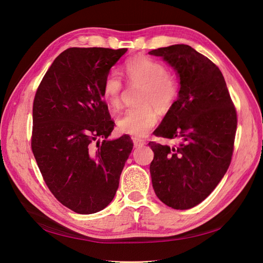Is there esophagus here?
<instances>
[{"instance_id":"obj_1","label":"esophagus","mask_w":263,"mask_h":263,"mask_svg":"<svg viewBox=\"0 0 263 263\" xmlns=\"http://www.w3.org/2000/svg\"><path fill=\"white\" fill-rule=\"evenodd\" d=\"M133 141V144H134V147H142L146 144L145 140H142V139H137V137H133L132 139Z\"/></svg>"}]
</instances>
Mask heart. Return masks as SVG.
<instances>
[{
  "label": "heart",
  "instance_id": "b5f03b06",
  "mask_svg": "<svg viewBox=\"0 0 263 263\" xmlns=\"http://www.w3.org/2000/svg\"><path fill=\"white\" fill-rule=\"evenodd\" d=\"M123 72L132 85H141L137 95V102L118 119L120 132L133 136H145L153 129L159 119L154 104L161 110L170 109L178 97V83L167 72L162 63L147 57H136L128 60L123 65ZM122 82L120 78L110 72L102 85V98L112 108L121 106Z\"/></svg>",
  "mask_w": 263,
  "mask_h": 263
}]
</instances>
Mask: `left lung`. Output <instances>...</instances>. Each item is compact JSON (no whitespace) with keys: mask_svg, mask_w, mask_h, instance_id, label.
I'll return each mask as SVG.
<instances>
[{"mask_svg":"<svg viewBox=\"0 0 263 263\" xmlns=\"http://www.w3.org/2000/svg\"><path fill=\"white\" fill-rule=\"evenodd\" d=\"M174 68L178 98L155 135L179 139L176 146L150 142V164L158 198L176 210H186L208 197L226 174L233 153L237 112L225 79L208 58L187 45L149 52Z\"/></svg>","mask_w":263,"mask_h":263,"instance_id":"obj_1","label":"left lung"}]
</instances>
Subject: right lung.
Here are the masks:
<instances>
[{
    "mask_svg": "<svg viewBox=\"0 0 263 263\" xmlns=\"http://www.w3.org/2000/svg\"><path fill=\"white\" fill-rule=\"evenodd\" d=\"M126 52L69 48L54 60L35 95L34 157L55 198L79 214L99 212L113 200L133 148L127 134L107 140L115 123L102 98L105 78Z\"/></svg>",
    "mask_w": 263,
    "mask_h": 263,
    "instance_id": "right-lung-1",
    "label": "right lung"
}]
</instances>
